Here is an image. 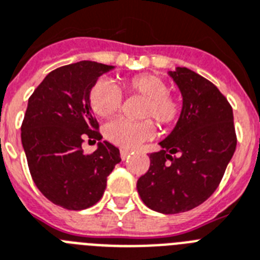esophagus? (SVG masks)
<instances>
[{"instance_id": "1", "label": "esophagus", "mask_w": 260, "mask_h": 260, "mask_svg": "<svg viewBox=\"0 0 260 260\" xmlns=\"http://www.w3.org/2000/svg\"><path fill=\"white\" fill-rule=\"evenodd\" d=\"M129 153L131 152L128 151V149H121V151H120V156H121V159L123 160H125L126 157H129Z\"/></svg>"}]
</instances>
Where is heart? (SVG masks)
<instances>
[{"label": "heart", "instance_id": "obj_1", "mask_svg": "<svg viewBox=\"0 0 260 260\" xmlns=\"http://www.w3.org/2000/svg\"><path fill=\"white\" fill-rule=\"evenodd\" d=\"M126 93L144 99L140 117H151L160 128H168L178 121L181 113V101L168 92L166 80L151 73H143L123 81ZM123 103L121 92L113 82L101 79L94 82L89 92L90 109L100 117H107L119 111ZM155 134L151 120L131 121L117 117L105 124L104 135L111 143L121 148H135L149 140Z\"/></svg>", "mask_w": 260, "mask_h": 260}]
</instances>
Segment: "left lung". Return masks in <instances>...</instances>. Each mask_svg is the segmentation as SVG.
Returning a JSON list of instances; mask_svg holds the SVG:
<instances>
[{"instance_id": "1", "label": "left lung", "mask_w": 260, "mask_h": 260, "mask_svg": "<svg viewBox=\"0 0 260 260\" xmlns=\"http://www.w3.org/2000/svg\"><path fill=\"white\" fill-rule=\"evenodd\" d=\"M183 97L176 126L151 166L137 180L147 207L161 214L185 212L206 202L218 188L236 148L231 105L220 90L188 68L168 72Z\"/></svg>"}]
</instances>
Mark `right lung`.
<instances>
[{"instance_id":"right-lung-1","label":"right lung","mask_w":260,"mask_h":260,"mask_svg":"<svg viewBox=\"0 0 260 260\" xmlns=\"http://www.w3.org/2000/svg\"><path fill=\"white\" fill-rule=\"evenodd\" d=\"M112 65L80 61L54 69L29 97L21 141L31 179L52 203L85 210L103 198L107 178L121 161L119 148L100 141L93 153L81 148L85 137L101 140L89 92Z\"/></svg>"}]
</instances>
